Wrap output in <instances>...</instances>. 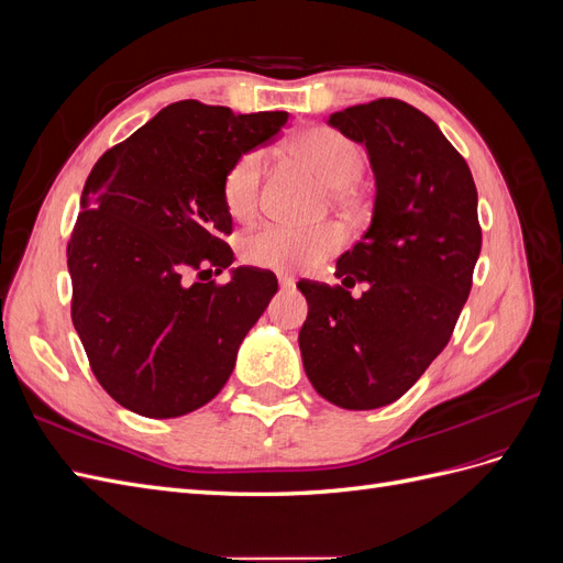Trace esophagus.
<instances>
[{"mask_svg":"<svg viewBox=\"0 0 563 563\" xmlns=\"http://www.w3.org/2000/svg\"><path fill=\"white\" fill-rule=\"evenodd\" d=\"M279 286H282V288H291V286H294V277L279 275Z\"/></svg>","mask_w":563,"mask_h":563,"instance_id":"1","label":"esophagus"}]
</instances>
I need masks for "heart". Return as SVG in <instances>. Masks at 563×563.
Returning <instances> with one entry per match:
<instances>
[{
	"instance_id": "1",
	"label": "heart",
	"mask_w": 563,
	"mask_h": 563,
	"mask_svg": "<svg viewBox=\"0 0 563 563\" xmlns=\"http://www.w3.org/2000/svg\"><path fill=\"white\" fill-rule=\"evenodd\" d=\"M291 155L314 166L317 172L335 185V197L347 199V185L360 180L366 166L362 145L347 133L333 126H310L294 135L288 143ZM265 176V155L261 150H249L236 157L220 183V195L230 216L249 218L258 209L261 187ZM345 242V232L335 223L321 225H288L265 223L244 236V261L258 267L282 272L310 269L333 255Z\"/></svg>"
}]
</instances>
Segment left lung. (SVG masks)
I'll list each match as a JSON object with an SVG mask.
<instances>
[{"label":"left lung","mask_w":563,"mask_h":563,"mask_svg":"<svg viewBox=\"0 0 563 563\" xmlns=\"http://www.w3.org/2000/svg\"><path fill=\"white\" fill-rule=\"evenodd\" d=\"M366 145L376 174L371 228L338 258L343 286L298 282L308 300L298 343L323 399L350 411L397 401L449 345L482 251L476 187L428 114L397 98L333 112ZM356 280L362 299L346 291Z\"/></svg>","instance_id":"left-lung-1"}]
</instances>
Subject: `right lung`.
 Here are the masks:
<instances>
[{
  "label": "right lung",
  "instance_id": "obj_1",
  "mask_svg": "<svg viewBox=\"0 0 563 563\" xmlns=\"http://www.w3.org/2000/svg\"><path fill=\"white\" fill-rule=\"evenodd\" d=\"M286 122L288 112L180 100L91 168L67 242L73 323L93 376L129 411L178 418L209 404L277 294L269 269L234 267L228 284L201 277L232 265L223 174Z\"/></svg>",
  "mask_w": 563,
  "mask_h": 563
}]
</instances>
